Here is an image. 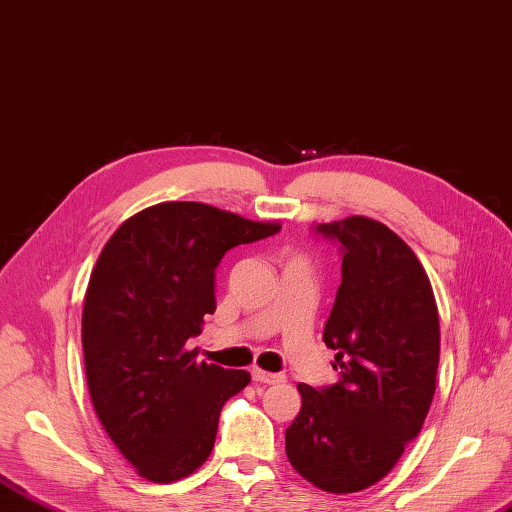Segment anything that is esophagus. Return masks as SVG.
Returning <instances> with one entry per match:
<instances>
[{
    "label": "esophagus",
    "mask_w": 512,
    "mask_h": 512,
    "mask_svg": "<svg viewBox=\"0 0 512 512\" xmlns=\"http://www.w3.org/2000/svg\"><path fill=\"white\" fill-rule=\"evenodd\" d=\"M252 378L256 382H263V384H278V382L285 380L280 373H269V371H263V369H258V367L252 369Z\"/></svg>",
    "instance_id": "1"
}]
</instances>
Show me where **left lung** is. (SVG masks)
Returning a JSON list of instances; mask_svg holds the SVG:
<instances>
[{
    "mask_svg": "<svg viewBox=\"0 0 512 512\" xmlns=\"http://www.w3.org/2000/svg\"><path fill=\"white\" fill-rule=\"evenodd\" d=\"M318 232L344 254L322 333L340 380L320 391L298 384L302 406L285 451L307 482L344 495L389 475L422 431L440 364V318L429 276L393 229L349 216Z\"/></svg>",
    "mask_w": 512,
    "mask_h": 512,
    "instance_id": "1",
    "label": "left lung"
}]
</instances>
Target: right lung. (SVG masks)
Masks as SVG:
<instances>
[{
	"mask_svg": "<svg viewBox=\"0 0 512 512\" xmlns=\"http://www.w3.org/2000/svg\"><path fill=\"white\" fill-rule=\"evenodd\" d=\"M278 229L172 201L130 216L103 245L81 314L88 391L110 440L148 482L170 484L203 466L223 404L252 380L198 362L187 340L216 311V267L227 249Z\"/></svg>",
	"mask_w": 512,
	"mask_h": 512,
	"instance_id": "right-lung-1",
	"label": "right lung"
}]
</instances>
